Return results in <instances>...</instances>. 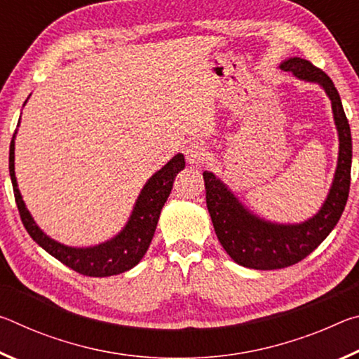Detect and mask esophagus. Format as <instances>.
<instances>
[{
  "label": "esophagus",
  "instance_id": "34e87169",
  "mask_svg": "<svg viewBox=\"0 0 359 359\" xmlns=\"http://www.w3.org/2000/svg\"><path fill=\"white\" fill-rule=\"evenodd\" d=\"M208 149L204 147L201 142H193L185 149V156L188 165L193 166H203L205 161H208Z\"/></svg>",
  "mask_w": 359,
  "mask_h": 359
}]
</instances>
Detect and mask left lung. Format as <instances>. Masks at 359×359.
<instances>
[{
    "label": "left lung",
    "mask_w": 359,
    "mask_h": 359,
    "mask_svg": "<svg viewBox=\"0 0 359 359\" xmlns=\"http://www.w3.org/2000/svg\"><path fill=\"white\" fill-rule=\"evenodd\" d=\"M280 69L291 72L299 81L318 83L325 90L339 136V156L323 205L301 223H276L255 215L214 172H203L205 203L222 247L238 264L258 271L282 269L311 255L337 224L350 190L351 133L332 81L317 66L299 57L285 60Z\"/></svg>",
    "instance_id": "left-lung-1"
}]
</instances>
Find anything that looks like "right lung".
Segmentation results:
<instances>
[{
	"mask_svg": "<svg viewBox=\"0 0 359 359\" xmlns=\"http://www.w3.org/2000/svg\"><path fill=\"white\" fill-rule=\"evenodd\" d=\"M28 101V100H27ZM25 101V102H27ZM20 125V120H19ZM15 135L12 136L9 149V174L14 188V196L23 226L28 231L36 244L41 245L53 258L62 261L72 271L88 277H109L130 271L147 253V248L154 238L158 218L165 205L169 193L172 190L175 175L185 168V158L182 154L172 156L160 171H156L145 182L135 203L128 222L117 236L102 244L93 247H69L60 244L58 241L48 238L27 209L15 177Z\"/></svg>",
	"mask_w": 359,
	"mask_h": 359,
	"instance_id": "1",
	"label": "right lung"
}]
</instances>
